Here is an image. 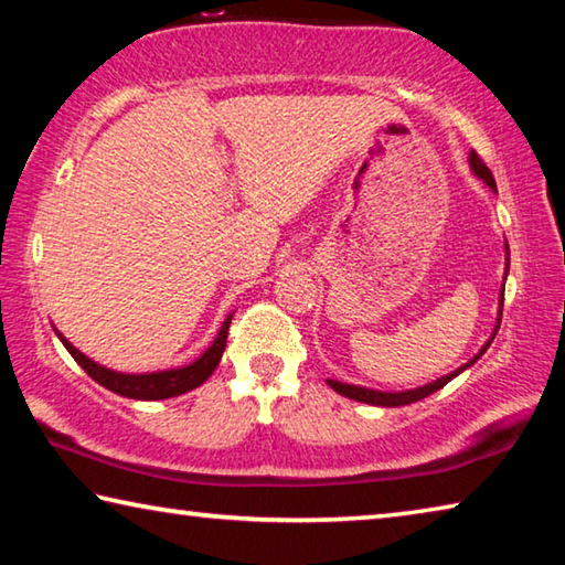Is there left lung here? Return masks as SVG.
<instances>
[{
  "instance_id": "8db88e82",
  "label": "left lung",
  "mask_w": 565,
  "mask_h": 565,
  "mask_svg": "<svg viewBox=\"0 0 565 565\" xmlns=\"http://www.w3.org/2000/svg\"><path fill=\"white\" fill-rule=\"evenodd\" d=\"M468 164H471L473 174H476L478 179H483L486 184H489V186L495 191V181H493L491 169L486 167L481 159H478L476 151H471V157H468ZM505 276H509V244H505ZM505 276H503V281H505ZM501 311H503V289H501V301H499V319H495V329H493V333H491V339L483 343L481 351H478L471 361L463 363V366H458L456 371H451V374H446V376H441V379L431 381V384L418 386V388H408V391H376V388H366V386L343 384V381H333V379H329L327 384H329L333 391H337V394L347 396V398H353V401H361V404H371V406H406V404H414V401H420V398L431 396L434 391L444 388V386L448 384V381L456 379L458 374H461V371H466L468 366H473V363L483 356L486 349H489L491 341L495 339V333H499V327H501Z\"/></svg>"
}]
</instances>
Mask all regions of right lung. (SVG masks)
<instances>
[{
    "label": "right lung",
    "mask_w": 565,
    "mask_h": 565,
    "mask_svg": "<svg viewBox=\"0 0 565 565\" xmlns=\"http://www.w3.org/2000/svg\"><path fill=\"white\" fill-rule=\"evenodd\" d=\"M232 317L234 313H228L222 323V329H218V333H216V339L212 341V347H209L196 361H191L189 366L154 371V374H121V371L102 366V363L92 361L89 356H84L79 349H74L60 331L56 329L54 331H56V337H60V341L64 343V349L72 353V359L79 363V366L87 371V374L97 381L99 386L109 388L119 396H127V398L161 401V398L186 394V391L202 386L204 381L214 374V369L218 366L222 353L226 349V333H228V323H232Z\"/></svg>",
    "instance_id": "1"
}]
</instances>
